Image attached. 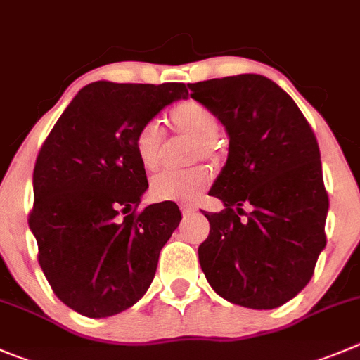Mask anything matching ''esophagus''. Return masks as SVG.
I'll return each instance as SVG.
<instances>
[{
	"label": "esophagus",
	"mask_w": 360,
	"mask_h": 360,
	"mask_svg": "<svg viewBox=\"0 0 360 360\" xmlns=\"http://www.w3.org/2000/svg\"><path fill=\"white\" fill-rule=\"evenodd\" d=\"M180 210H182V214L186 215V214H191V212L196 210V207L191 203H180Z\"/></svg>",
	"instance_id": "34e87169"
}]
</instances>
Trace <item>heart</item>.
<instances>
[{
    "label": "heart",
    "instance_id": "obj_1",
    "mask_svg": "<svg viewBox=\"0 0 360 360\" xmlns=\"http://www.w3.org/2000/svg\"><path fill=\"white\" fill-rule=\"evenodd\" d=\"M167 125L178 136L193 138L191 159L217 160L221 157V120L201 102L182 101L173 105L167 115ZM136 155L145 169H157L166 150V136L157 122L141 127L134 138ZM210 184V173L205 166L186 169H167L155 174L150 182V193L159 201H194Z\"/></svg>",
    "mask_w": 360,
    "mask_h": 360
}]
</instances>
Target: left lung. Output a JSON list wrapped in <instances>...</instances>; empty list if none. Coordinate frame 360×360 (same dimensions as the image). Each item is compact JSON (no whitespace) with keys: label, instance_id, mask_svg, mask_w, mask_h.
<instances>
[{"label":"left lung","instance_id":"8db88e82","mask_svg":"<svg viewBox=\"0 0 360 360\" xmlns=\"http://www.w3.org/2000/svg\"><path fill=\"white\" fill-rule=\"evenodd\" d=\"M189 88L229 136L228 160L208 193L224 210L205 212L210 233L198 248L201 270L229 302L283 306L309 283L327 244L328 194L316 136L293 98L263 75Z\"/></svg>","mask_w":360,"mask_h":360}]
</instances>
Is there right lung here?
I'll use <instances>...</instances> for the list:
<instances>
[{"mask_svg":"<svg viewBox=\"0 0 360 360\" xmlns=\"http://www.w3.org/2000/svg\"><path fill=\"white\" fill-rule=\"evenodd\" d=\"M187 95L184 83L97 81L75 95L40 148L30 228L54 295L83 316L122 313L152 285L182 214L173 201L138 212L148 180L134 138Z\"/></svg>","mask_w":360,"mask_h":360,"instance_id":"1","label":"right lung"}]
</instances>
